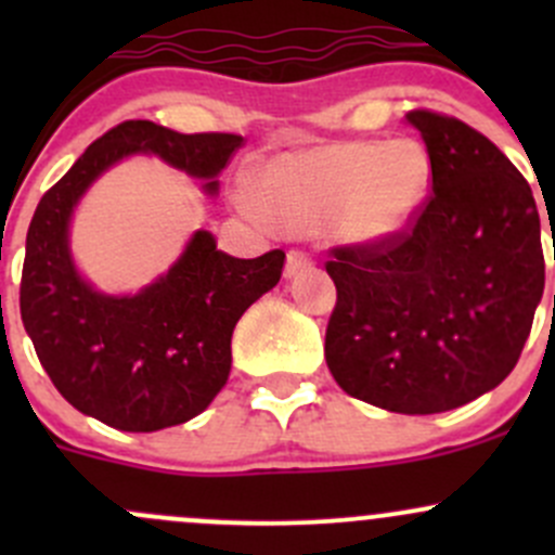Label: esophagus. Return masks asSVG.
<instances>
[{"instance_id":"1","label":"esophagus","mask_w":555,"mask_h":555,"mask_svg":"<svg viewBox=\"0 0 555 555\" xmlns=\"http://www.w3.org/2000/svg\"><path fill=\"white\" fill-rule=\"evenodd\" d=\"M313 262H311V257L306 255V251H300V249H289V255H287V268H284V273H287L289 279L293 276H298V273H304L306 268H311Z\"/></svg>"}]
</instances>
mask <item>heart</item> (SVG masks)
<instances>
[{
    "instance_id": "heart-1",
    "label": "heart",
    "mask_w": 555,
    "mask_h": 555,
    "mask_svg": "<svg viewBox=\"0 0 555 555\" xmlns=\"http://www.w3.org/2000/svg\"><path fill=\"white\" fill-rule=\"evenodd\" d=\"M433 158L413 139L313 144L262 166L257 198L287 231L313 236L330 228L373 246L413 225L433 193Z\"/></svg>"
}]
</instances>
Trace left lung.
<instances>
[{"label": "left lung", "mask_w": 555, "mask_h": 555, "mask_svg": "<svg viewBox=\"0 0 555 555\" xmlns=\"http://www.w3.org/2000/svg\"><path fill=\"white\" fill-rule=\"evenodd\" d=\"M433 195L408 231L333 249L338 289L324 360L346 395L424 416L464 405L516 367L545 289L529 182L456 117L408 112Z\"/></svg>", "instance_id": "left-lung-1"}]
</instances>
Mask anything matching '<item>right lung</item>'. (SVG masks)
<instances>
[{"label":"right lung","mask_w":555,"mask_h":555,"mask_svg":"<svg viewBox=\"0 0 555 555\" xmlns=\"http://www.w3.org/2000/svg\"><path fill=\"white\" fill-rule=\"evenodd\" d=\"M236 133H177L126 120L77 158L37 204L26 233L21 319L69 405L122 433H155L209 408L231 376L242 313L282 279L284 251L242 260L195 231L177 262L137 295L99 293L80 276L69 222L93 182L128 155H158L220 190L217 173L242 147Z\"/></svg>","instance_id":"obj_1"}]
</instances>
